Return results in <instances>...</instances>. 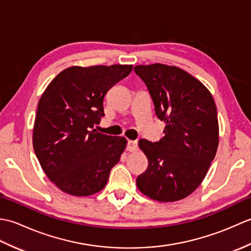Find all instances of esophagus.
<instances>
[{
    "instance_id": "34e87169",
    "label": "esophagus",
    "mask_w": 251,
    "mask_h": 251,
    "mask_svg": "<svg viewBox=\"0 0 251 251\" xmlns=\"http://www.w3.org/2000/svg\"><path fill=\"white\" fill-rule=\"evenodd\" d=\"M126 149H127V151H129V152H135L138 149V142L135 140H128Z\"/></svg>"
}]
</instances>
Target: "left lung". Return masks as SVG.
<instances>
[{"instance_id":"8db88e82","label":"left lung","mask_w":251,"mask_h":251,"mask_svg":"<svg viewBox=\"0 0 251 251\" xmlns=\"http://www.w3.org/2000/svg\"><path fill=\"white\" fill-rule=\"evenodd\" d=\"M135 72L147 85L155 114L166 123L159 141L139 140L149 165L137 186L154 201H180L199 188L216 156V103L204 84L178 67L140 65Z\"/></svg>"}]
</instances>
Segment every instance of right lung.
Here are the masks:
<instances>
[{
  "label": "right lung",
  "instance_id": "add662e5",
  "mask_svg": "<svg viewBox=\"0 0 251 251\" xmlns=\"http://www.w3.org/2000/svg\"><path fill=\"white\" fill-rule=\"evenodd\" d=\"M131 65L70 67L42 95L33 126V149L52 183L74 196L93 195L108 182L126 148L124 137L98 132L109 89Z\"/></svg>",
  "mask_w": 251,
  "mask_h": 251
}]
</instances>
